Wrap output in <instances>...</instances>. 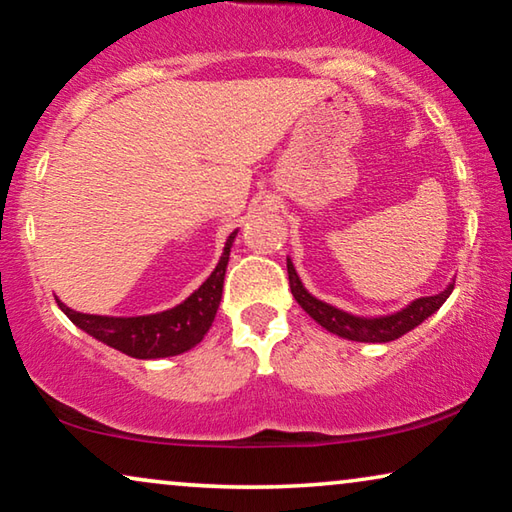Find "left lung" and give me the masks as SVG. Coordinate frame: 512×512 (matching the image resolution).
<instances>
[{
  "instance_id": "obj_1",
  "label": "left lung",
  "mask_w": 512,
  "mask_h": 512,
  "mask_svg": "<svg viewBox=\"0 0 512 512\" xmlns=\"http://www.w3.org/2000/svg\"><path fill=\"white\" fill-rule=\"evenodd\" d=\"M288 268V284H291L293 298L298 300V305L307 311V314L314 318L318 325H323L325 330L332 332V335L351 339V342H372V344H383L392 342V339H399L406 332L416 328L425 318H429L439 309L443 302L448 300V295L453 293L455 284H450L446 291L427 295V298L413 300L411 305H406L402 311H395V314L388 316H376V318H362L353 316L348 311H342L337 307L328 305V302L318 300L311 295L295 272L291 258H286Z\"/></svg>"
}]
</instances>
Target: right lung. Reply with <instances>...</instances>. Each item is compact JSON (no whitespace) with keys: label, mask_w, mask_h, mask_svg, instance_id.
<instances>
[{"label":"right lung","mask_w":512,"mask_h":512,"mask_svg":"<svg viewBox=\"0 0 512 512\" xmlns=\"http://www.w3.org/2000/svg\"><path fill=\"white\" fill-rule=\"evenodd\" d=\"M238 231L228 235L224 254H221L217 268L203 281V286L189 295L182 305L159 311L150 316H96L80 314L57 300L59 309L76 323L80 330L92 335L99 342L117 348V351L131 355L138 360L170 358L194 348L207 335L210 325L217 316L221 291H224V277L228 256Z\"/></svg>","instance_id":"right-lung-1"}]
</instances>
